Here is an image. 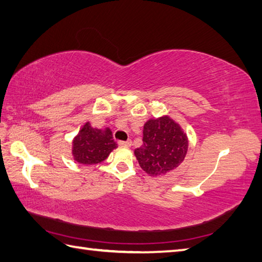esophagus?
I'll return each mask as SVG.
<instances>
[{
	"instance_id": "34e87169",
	"label": "esophagus",
	"mask_w": 262,
	"mask_h": 262,
	"mask_svg": "<svg viewBox=\"0 0 262 262\" xmlns=\"http://www.w3.org/2000/svg\"><path fill=\"white\" fill-rule=\"evenodd\" d=\"M118 144L120 146H124V147H130L132 146V141L130 140H128V141H126V142H124V141H120V142H118Z\"/></svg>"
}]
</instances>
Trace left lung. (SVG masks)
I'll return each mask as SVG.
<instances>
[{"label": "left lung", "mask_w": 262, "mask_h": 262, "mask_svg": "<svg viewBox=\"0 0 262 262\" xmlns=\"http://www.w3.org/2000/svg\"><path fill=\"white\" fill-rule=\"evenodd\" d=\"M188 136L169 115L148 119L143 127V145L134 154L151 177H164L179 166L188 152Z\"/></svg>", "instance_id": "obj_1"}]
</instances>
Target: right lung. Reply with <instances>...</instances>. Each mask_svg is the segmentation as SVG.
Masks as SVG:
<instances>
[{"instance_id":"1","label":"right lung","mask_w":262,"mask_h":262,"mask_svg":"<svg viewBox=\"0 0 262 262\" xmlns=\"http://www.w3.org/2000/svg\"><path fill=\"white\" fill-rule=\"evenodd\" d=\"M117 147L109 127L102 129L92 127L90 121H86L72 141V158L82 165H97Z\"/></svg>"}]
</instances>
